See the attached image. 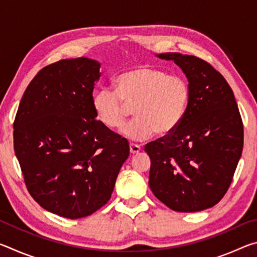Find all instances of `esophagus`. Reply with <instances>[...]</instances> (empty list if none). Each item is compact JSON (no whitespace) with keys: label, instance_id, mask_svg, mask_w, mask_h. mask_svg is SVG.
I'll return each mask as SVG.
<instances>
[{"label":"esophagus","instance_id":"1","mask_svg":"<svg viewBox=\"0 0 257 257\" xmlns=\"http://www.w3.org/2000/svg\"><path fill=\"white\" fill-rule=\"evenodd\" d=\"M129 149H130V153H132L133 155L137 154V153H139V152H141V146L136 145V144H130Z\"/></svg>","mask_w":257,"mask_h":257}]
</instances>
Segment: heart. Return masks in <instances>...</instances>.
<instances>
[{"label": "heart", "instance_id": "heart-1", "mask_svg": "<svg viewBox=\"0 0 257 257\" xmlns=\"http://www.w3.org/2000/svg\"><path fill=\"white\" fill-rule=\"evenodd\" d=\"M115 92L101 88L94 94L95 118L107 129H119L129 107L136 116L121 129L129 141L143 142L155 133L161 136L175 132L188 110L191 92L184 77L168 75L161 69L136 66L119 73Z\"/></svg>", "mask_w": 257, "mask_h": 257}]
</instances>
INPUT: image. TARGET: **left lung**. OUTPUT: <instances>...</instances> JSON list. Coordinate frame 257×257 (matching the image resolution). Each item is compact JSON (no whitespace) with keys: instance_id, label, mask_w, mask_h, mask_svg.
<instances>
[{"instance_id":"obj_1","label":"left lung","mask_w":257,"mask_h":257,"mask_svg":"<svg viewBox=\"0 0 257 257\" xmlns=\"http://www.w3.org/2000/svg\"><path fill=\"white\" fill-rule=\"evenodd\" d=\"M188 79L190 103L175 132L149 143L150 188L177 212L214 206L227 193L243 146V127L232 89L210 63L194 55L162 53Z\"/></svg>"}]
</instances>
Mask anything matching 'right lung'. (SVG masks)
I'll use <instances>...</instances> for the list:
<instances>
[{
    "label": "right lung",
    "mask_w": 257,
    "mask_h": 257,
    "mask_svg": "<svg viewBox=\"0 0 257 257\" xmlns=\"http://www.w3.org/2000/svg\"><path fill=\"white\" fill-rule=\"evenodd\" d=\"M97 61L61 60L35 76L14 123L15 153L32 197L68 219L105 205L129 156V144L95 118Z\"/></svg>",
    "instance_id": "obj_1"
}]
</instances>
